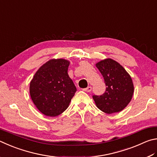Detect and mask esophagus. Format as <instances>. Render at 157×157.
Instances as JSON below:
<instances>
[{"instance_id": "esophagus-1", "label": "esophagus", "mask_w": 157, "mask_h": 157, "mask_svg": "<svg viewBox=\"0 0 157 157\" xmlns=\"http://www.w3.org/2000/svg\"><path fill=\"white\" fill-rule=\"evenodd\" d=\"M83 91H85V92H90L92 91V87H87V88H85V89H83Z\"/></svg>"}]
</instances>
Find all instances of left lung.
<instances>
[{"label": "left lung", "instance_id": "left-lung-1", "mask_svg": "<svg viewBox=\"0 0 157 157\" xmlns=\"http://www.w3.org/2000/svg\"><path fill=\"white\" fill-rule=\"evenodd\" d=\"M105 81L106 90L101 96H92L97 108L106 114L123 110L132 98L134 85L122 65L113 59H106L96 64Z\"/></svg>", "mask_w": 157, "mask_h": 157}]
</instances>
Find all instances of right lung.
<instances>
[{"label": "right lung", "instance_id": "add662e5", "mask_svg": "<svg viewBox=\"0 0 157 157\" xmlns=\"http://www.w3.org/2000/svg\"><path fill=\"white\" fill-rule=\"evenodd\" d=\"M70 61L52 59L38 69L30 82L32 100L41 113L56 117L68 108L76 92L67 70Z\"/></svg>", "mask_w": 157, "mask_h": 157}]
</instances>
